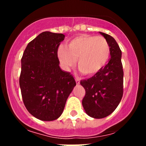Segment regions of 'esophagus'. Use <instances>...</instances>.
<instances>
[{
    "mask_svg": "<svg viewBox=\"0 0 146 146\" xmlns=\"http://www.w3.org/2000/svg\"><path fill=\"white\" fill-rule=\"evenodd\" d=\"M75 81H76V84H80V79H79V78H75Z\"/></svg>",
    "mask_w": 146,
    "mask_h": 146,
    "instance_id": "34e87169",
    "label": "esophagus"
}]
</instances>
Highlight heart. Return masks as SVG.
Segmentation results:
<instances>
[{
  "label": "heart",
  "mask_w": 146,
  "mask_h": 146,
  "mask_svg": "<svg viewBox=\"0 0 146 146\" xmlns=\"http://www.w3.org/2000/svg\"><path fill=\"white\" fill-rule=\"evenodd\" d=\"M58 55L64 67H71L77 60L81 73L91 76L101 71L108 62L110 47L104 37L82 34L68 42L66 46H60Z\"/></svg>",
  "instance_id": "obj_1"
}]
</instances>
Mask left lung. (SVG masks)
<instances>
[{"mask_svg":"<svg viewBox=\"0 0 146 146\" xmlns=\"http://www.w3.org/2000/svg\"><path fill=\"white\" fill-rule=\"evenodd\" d=\"M110 47V59L100 71L87 80H81L86 94L82 106L88 116L102 119L117 108L123 93V71L121 51L116 40L110 35L100 32Z\"/></svg>","mask_w":146,"mask_h":146,"instance_id":"left-lung-1","label":"left lung"}]
</instances>
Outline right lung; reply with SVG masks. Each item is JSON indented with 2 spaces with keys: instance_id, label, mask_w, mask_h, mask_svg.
I'll return each mask as SVG.
<instances>
[{
  "instance_id": "right-lung-1",
  "label": "right lung",
  "mask_w": 146,
  "mask_h": 146,
  "mask_svg": "<svg viewBox=\"0 0 146 146\" xmlns=\"http://www.w3.org/2000/svg\"><path fill=\"white\" fill-rule=\"evenodd\" d=\"M62 33L44 31L31 40L21 59L19 83L27 110L42 121H53L62 113L76 82L59 66L58 49Z\"/></svg>"
}]
</instances>
